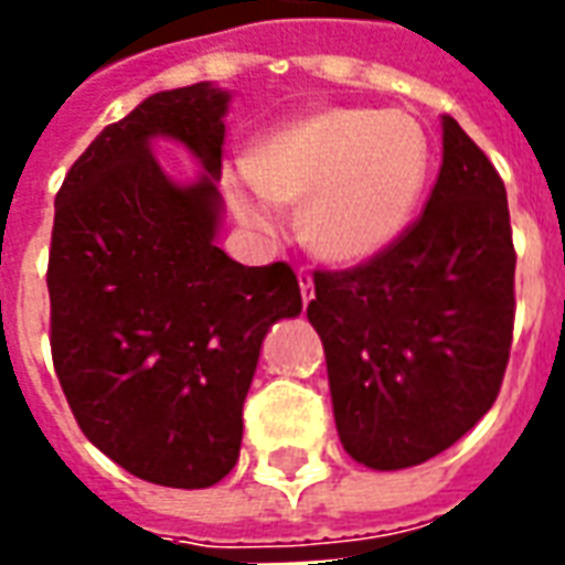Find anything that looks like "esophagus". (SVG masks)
I'll list each match as a JSON object with an SVG mask.
<instances>
[{
	"instance_id": "obj_1",
	"label": "esophagus",
	"mask_w": 565,
	"mask_h": 565,
	"mask_svg": "<svg viewBox=\"0 0 565 565\" xmlns=\"http://www.w3.org/2000/svg\"><path fill=\"white\" fill-rule=\"evenodd\" d=\"M296 278H299V294H302V302L308 306V299H311V294H315V281H311V271L299 269V271H296Z\"/></svg>"
}]
</instances>
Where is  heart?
Wrapping results in <instances>:
<instances>
[{"instance_id": "b5f03b06", "label": "heart", "mask_w": 565, "mask_h": 565, "mask_svg": "<svg viewBox=\"0 0 565 565\" xmlns=\"http://www.w3.org/2000/svg\"><path fill=\"white\" fill-rule=\"evenodd\" d=\"M429 145L403 111L323 108L271 132L250 162L223 169V193L250 226L266 230L271 205H294L306 245L342 266L366 263L403 235L424 193Z\"/></svg>"}]
</instances>
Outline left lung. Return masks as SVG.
<instances>
[{
	"label": "left lung",
	"instance_id": "1",
	"mask_svg": "<svg viewBox=\"0 0 565 565\" xmlns=\"http://www.w3.org/2000/svg\"><path fill=\"white\" fill-rule=\"evenodd\" d=\"M424 211L379 257L315 269L308 320L344 450L408 469L448 450L497 403L514 330L505 184L454 117Z\"/></svg>",
	"mask_w": 565,
	"mask_h": 565
}]
</instances>
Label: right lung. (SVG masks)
Returning a JSON list of instances; mask_svg holds the SVG:
<instances>
[{"label":"right lung","mask_w":565,"mask_h":565,"mask_svg":"<svg viewBox=\"0 0 565 565\" xmlns=\"http://www.w3.org/2000/svg\"><path fill=\"white\" fill-rule=\"evenodd\" d=\"M230 93H153L93 139L56 193L51 356L81 433L141 481L199 490L238 460L259 344L296 318L290 263L242 266L214 245ZM184 140L210 172L164 178L147 141Z\"/></svg>","instance_id":"obj_1"}]
</instances>
